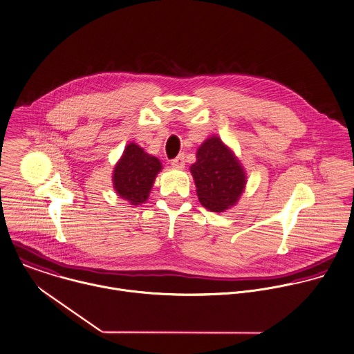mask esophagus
<instances>
[{
	"label": "esophagus",
	"mask_w": 354,
	"mask_h": 354,
	"mask_svg": "<svg viewBox=\"0 0 354 354\" xmlns=\"http://www.w3.org/2000/svg\"><path fill=\"white\" fill-rule=\"evenodd\" d=\"M171 165L174 168H183L185 167V156L183 154H179L176 158H174L171 161Z\"/></svg>",
	"instance_id": "1"
}]
</instances>
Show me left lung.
<instances>
[{
  "label": "left lung",
  "mask_w": 354,
  "mask_h": 354,
  "mask_svg": "<svg viewBox=\"0 0 354 354\" xmlns=\"http://www.w3.org/2000/svg\"><path fill=\"white\" fill-rule=\"evenodd\" d=\"M200 203L214 212L233 207L245 186V174L234 154L223 142L212 136L197 151L190 167Z\"/></svg>",
  "instance_id": "obj_1"
}]
</instances>
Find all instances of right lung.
<instances>
[{
  "mask_svg": "<svg viewBox=\"0 0 354 354\" xmlns=\"http://www.w3.org/2000/svg\"><path fill=\"white\" fill-rule=\"evenodd\" d=\"M161 171L158 158L147 154L135 143H129L113 174L117 194L132 205L145 203L157 174Z\"/></svg>",
  "mask_w": 354,
  "mask_h": 354,
  "instance_id": "obj_1",
  "label": "right lung"
}]
</instances>
